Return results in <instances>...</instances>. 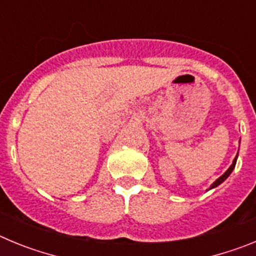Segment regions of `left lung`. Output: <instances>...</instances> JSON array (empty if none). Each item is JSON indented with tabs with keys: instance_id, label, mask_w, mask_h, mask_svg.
<instances>
[{
	"instance_id": "8db88e82",
	"label": "left lung",
	"mask_w": 256,
	"mask_h": 256,
	"mask_svg": "<svg viewBox=\"0 0 256 256\" xmlns=\"http://www.w3.org/2000/svg\"><path fill=\"white\" fill-rule=\"evenodd\" d=\"M236 162H237V156H236V158H234V162H232V165H230V168H228V170H227V172H226V173H224V174H223V176H222V177H219V178H218V180H216V182L212 183V187H210V188H214V187L219 186V184H220V183H222V182H223V180H226V178H227V177H228V176H230V173H232V170H234V165H236Z\"/></svg>"
}]
</instances>
